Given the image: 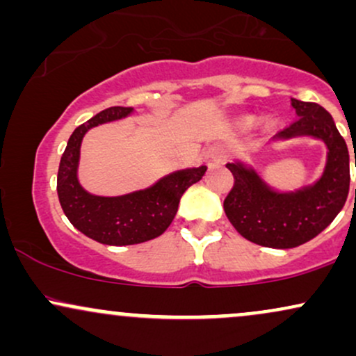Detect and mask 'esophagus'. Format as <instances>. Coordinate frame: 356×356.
I'll list each match as a JSON object with an SVG mask.
<instances>
[{"label":"esophagus","instance_id":"34e87169","mask_svg":"<svg viewBox=\"0 0 356 356\" xmlns=\"http://www.w3.org/2000/svg\"><path fill=\"white\" fill-rule=\"evenodd\" d=\"M204 159H206V164L209 165L211 169H214V167L222 164L224 159H226V149H224V147L219 145V144L211 145L209 149L206 150V155H204Z\"/></svg>","mask_w":356,"mask_h":356}]
</instances>
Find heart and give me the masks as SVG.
<instances>
[{"mask_svg":"<svg viewBox=\"0 0 356 356\" xmlns=\"http://www.w3.org/2000/svg\"><path fill=\"white\" fill-rule=\"evenodd\" d=\"M248 124H251V122H248Z\"/></svg>","mask_w":356,"mask_h":356,"instance_id":"b5f03b06","label":"heart"}]
</instances>
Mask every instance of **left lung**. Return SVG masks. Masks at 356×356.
<instances>
[{
  "label": "left lung",
  "instance_id": "obj_1",
  "mask_svg": "<svg viewBox=\"0 0 356 356\" xmlns=\"http://www.w3.org/2000/svg\"><path fill=\"white\" fill-rule=\"evenodd\" d=\"M291 105L298 120L281 130L275 140L313 137L325 142L326 165L316 182L277 192L244 162L226 164L234 175V186L224 199L227 219L243 238L275 249L301 246L320 234L343 209L350 189L348 147L333 117L313 102L291 99Z\"/></svg>",
  "mask_w": 356,
  "mask_h": 356
}]
</instances>
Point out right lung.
I'll return each mask as SVG.
<instances>
[{"label": "right lung", "mask_w": 356, "mask_h": 356, "mask_svg": "<svg viewBox=\"0 0 356 356\" xmlns=\"http://www.w3.org/2000/svg\"><path fill=\"white\" fill-rule=\"evenodd\" d=\"M132 112V107H110L76 127L61 155L56 177V192L68 220L90 239L108 246H129L161 236L175 218L184 192L201 181L207 170L206 165L175 170L147 189L115 197L85 191L76 175L85 134L93 127L118 120Z\"/></svg>", "instance_id": "obj_1"}]
</instances>
